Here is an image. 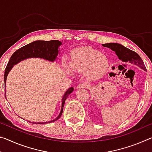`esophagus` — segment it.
<instances>
[{"label": "esophagus", "mask_w": 152, "mask_h": 152, "mask_svg": "<svg viewBox=\"0 0 152 152\" xmlns=\"http://www.w3.org/2000/svg\"><path fill=\"white\" fill-rule=\"evenodd\" d=\"M88 87V85L84 83H80L78 86H77L76 88L78 89H81V88H87Z\"/></svg>", "instance_id": "esophagus-1"}]
</instances>
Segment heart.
Returning <instances> with one entry per match:
<instances>
[{
    "instance_id": "heart-1",
    "label": "heart",
    "mask_w": 152,
    "mask_h": 152,
    "mask_svg": "<svg viewBox=\"0 0 152 152\" xmlns=\"http://www.w3.org/2000/svg\"><path fill=\"white\" fill-rule=\"evenodd\" d=\"M71 68L77 72H87L91 80L102 78L109 66L108 59L101 51L91 47H82L74 51L70 60Z\"/></svg>"
}]
</instances>
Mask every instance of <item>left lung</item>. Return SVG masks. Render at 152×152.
I'll return each instance as SVG.
<instances>
[{"mask_svg": "<svg viewBox=\"0 0 152 152\" xmlns=\"http://www.w3.org/2000/svg\"><path fill=\"white\" fill-rule=\"evenodd\" d=\"M103 47L109 48L110 50L115 51L117 56L119 60L124 62H129L134 65L140 67L141 69L146 71V68L144 65L143 60L137 53L129 50L125 46L117 43H109L102 44Z\"/></svg>", "mask_w": 152, "mask_h": 152, "instance_id": "left-lung-1", "label": "left lung"}]
</instances>
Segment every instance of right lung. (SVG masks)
I'll return each instance as SVG.
<instances>
[{
  "label": "right lung",
  "instance_id": "right-lung-1",
  "mask_svg": "<svg viewBox=\"0 0 152 152\" xmlns=\"http://www.w3.org/2000/svg\"><path fill=\"white\" fill-rule=\"evenodd\" d=\"M61 45V42L58 40H51V41H35L31 43H29L23 47L20 48L16 51H15L13 54L11 56L10 58L8 64L6 67L4 74V84L6 86V81L7 76L11 71V69L13 68L14 65L18 64L22 60L25 59L31 58H42L44 60L53 61L56 60L57 56L58 55V49L59 47ZM74 91L73 87L68 88L66 92V93L62 97L61 99V108L60 114L55 119L48 122H42V123H35L31 122L34 124H45V123H52L57 121L61 116L63 112L64 105L65 101L68 95L70 94ZM5 97H6V91H5Z\"/></svg>",
  "mask_w": 152,
  "mask_h": 152
}]
</instances>
